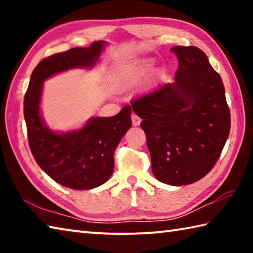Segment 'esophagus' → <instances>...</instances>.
Here are the masks:
<instances>
[{
	"label": "esophagus",
	"mask_w": 253,
	"mask_h": 253,
	"mask_svg": "<svg viewBox=\"0 0 253 253\" xmlns=\"http://www.w3.org/2000/svg\"><path fill=\"white\" fill-rule=\"evenodd\" d=\"M131 123L134 126H138L140 124V118L136 114H131Z\"/></svg>",
	"instance_id": "1"
}]
</instances>
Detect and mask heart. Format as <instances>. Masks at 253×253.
<instances>
[{
	"label": "heart",
	"instance_id": "obj_1",
	"mask_svg": "<svg viewBox=\"0 0 253 253\" xmlns=\"http://www.w3.org/2000/svg\"><path fill=\"white\" fill-rule=\"evenodd\" d=\"M149 69V63L142 65H128L122 66L115 69L111 74L110 84L114 90L121 91L130 88L146 74Z\"/></svg>",
	"mask_w": 253,
	"mask_h": 253
}]
</instances>
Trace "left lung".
Returning <instances> with one entry per match:
<instances>
[{
	"label": "left lung",
	"mask_w": 253,
	"mask_h": 253,
	"mask_svg": "<svg viewBox=\"0 0 253 253\" xmlns=\"http://www.w3.org/2000/svg\"><path fill=\"white\" fill-rule=\"evenodd\" d=\"M175 81L131 102L143 119L158 181L179 186L204 177L215 165L229 137L231 116L220 75L196 46L176 45Z\"/></svg>",
	"instance_id": "obj_1"
}]
</instances>
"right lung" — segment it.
<instances>
[{"instance_id":"right-lung-1","label":"right lung","mask_w":253,"mask_h":253,"mask_svg":"<svg viewBox=\"0 0 253 253\" xmlns=\"http://www.w3.org/2000/svg\"><path fill=\"white\" fill-rule=\"evenodd\" d=\"M104 44L96 41L89 48H72L41 60L24 96L28 142L34 160L53 181L72 190H90L109 179L115 149L131 126V107L125 106L113 117L91 118L80 130L57 134L42 122V83L58 72L93 66Z\"/></svg>"}]
</instances>
